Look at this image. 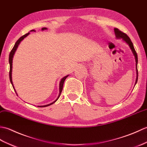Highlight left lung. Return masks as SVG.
I'll list each match as a JSON object with an SVG mask.
<instances>
[{"mask_svg":"<svg viewBox=\"0 0 147 147\" xmlns=\"http://www.w3.org/2000/svg\"><path fill=\"white\" fill-rule=\"evenodd\" d=\"M114 30H115V33L116 38H122L123 40L129 45L130 49H131L132 51L133 54L134 55L135 58V61H136V82H135V85H136V82H137V80H138V68H137L138 56H137V53H136V52L134 48V47H133V43L131 42V40H130V38L128 37V35L125 34V32L121 31L118 28H115L114 29Z\"/></svg>","mask_w":147,"mask_h":147,"instance_id":"1","label":"left lung"}]
</instances>
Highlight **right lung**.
Instances as JSON below:
<instances>
[{
    "label": "right lung",
    "instance_id": "right-lung-1",
    "mask_svg": "<svg viewBox=\"0 0 147 147\" xmlns=\"http://www.w3.org/2000/svg\"><path fill=\"white\" fill-rule=\"evenodd\" d=\"M41 29H42V30H45V29H47V28H43ZM34 31V30H31V31ZM29 32H28V33H26V34L23 35V36H21V38H19V40H18L17 41H16V43H15L14 47H13V48L12 49V50H11V53H10V54H9V64H10L9 79H10V81H11V84H12V86L13 88H14V90H15L16 93V90H15V89H14V86H13V83H12V59H13V57H14V53H15V52H16V50H17V48H18V46H19V43H21V41L22 40H24V38L26 37L27 36L29 35ZM68 76H68H65V77H63L62 79H61V81H60V85H59V87H59V91H60V92H59V95H58V98H57L56 100H55V101H53V102H51V103L49 104H47V105H45V106H38V107H47V106L51 105V104H53V103H55V102H56V101L58 100V99L59 98L60 96V94H61V91H62V90H63V87L64 82H65V79H67V77Z\"/></svg>",
    "mask_w": 147,
    "mask_h": 147
}]
</instances>
